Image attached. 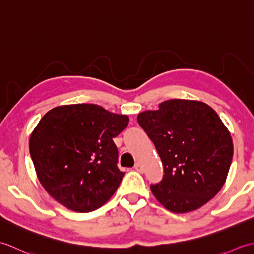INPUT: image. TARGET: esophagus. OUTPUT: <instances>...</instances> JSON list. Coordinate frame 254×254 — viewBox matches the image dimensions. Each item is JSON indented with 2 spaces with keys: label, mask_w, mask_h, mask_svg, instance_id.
Listing matches in <instances>:
<instances>
[{
  "label": "esophagus",
  "mask_w": 254,
  "mask_h": 254,
  "mask_svg": "<svg viewBox=\"0 0 254 254\" xmlns=\"http://www.w3.org/2000/svg\"><path fill=\"white\" fill-rule=\"evenodd\" d=\"M134 168H135L136 171L141 172V174H143V172H144V167H143L141 164H139V163H136L135 166H134Z\"/></svg>",
  "instance_id": "34e87169"
}]
</instances>
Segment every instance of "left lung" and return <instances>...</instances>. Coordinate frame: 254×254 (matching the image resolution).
<instances>
[{
    "label": "left lung",
    "instance_id": "obj_1",
    "mask_svg": "<svg viewBox=\"0 0 254 254\" xmlns=\"http://www.w3.org/2000/svg\"><path fill=\"white\" fill-rule=\"evenodd\" d=\"M164 165V178L150 186L172 213H189L223 188L233 160L230 132L212 107L198 100L170 99L137 116Z\"/></svg>",
    "mask_w": 254,
    "mask_h": 254
}]
</instances>
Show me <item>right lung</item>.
<instances>
[{
    "mask_svg": "<svg viewBox=\"0 0 254 254\" xmlns=\"http://www.w3.org/2000/svg\"><path fill=\"white\" fill-rule=\"evenodd\" d=\"M127 124V116L93 104L48 111L30 134L29 152L49 195L78 213L93 212L109 201L124 175L117 167L112 138Z\"/></svg>",
    "mask_w": 254,
    "mask_h": 254,
    "instance_id": "1",
    "label": "right lung"
}]
</instances>
